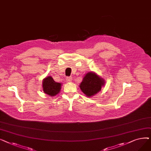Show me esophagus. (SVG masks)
<instances>
[{
    "mask_svg": "<svg viewBox=\"0 0 151 151\" xmlns=\"http://www.w3.org/2000/svg\"><path fill=\"white\" fill-rule=\"evenodd\" d=\"M66 80H67V83H70V82L72 81V78H71V77H67Z\"/></svg>",
    "mask_w": 151,
    "mask_h": 151,
    "instance_id": "obj_1",
    "label": "esophagus"
}]
</instances>
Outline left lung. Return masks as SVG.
Here are the masks:
<instances>
[{
  "label": "left lung",
  "instance_id": "obj_1",
  "mask_svg": "<svg viewBox=\"0 0 151 151\" xmlns=\"http://www.w3.org/2000/svg\"><path fill=\"white\" fill-rule=\"evenodd\" d=\"M105 84L104 78L93 71L87 73L80 84L81 91L88 97H92L99 93Z\"/></svg>",
  "mask_w": 151,
  "mask_h": 151
}]
</instances>
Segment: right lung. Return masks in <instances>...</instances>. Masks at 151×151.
<instances>
[{"label": "right lung", "mask_w": 151, "mask_h": 151, "mask_svg": "<svg viewBox=\"0 0 151 151\" xmlns=\"http://www.w3.org/2000/svg\"><path fill=\"white\" fill-rule=\"evenodd\" d=\"M61 86L62 83L55 82L51 76L45 78L42 81L43 91L50 97H54L60 92Z\"/></svg>", "instance_id": "obj_1"}]
</instances>
